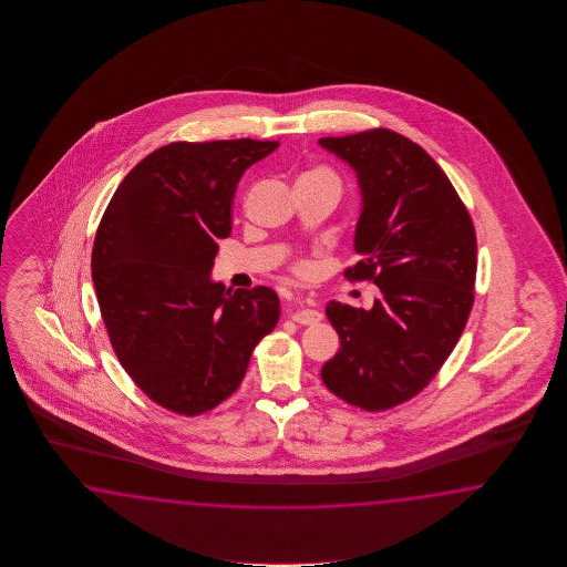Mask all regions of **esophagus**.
<instances>
[{
	"mask_svg": "<svg viewBox=\"0 0 567 567\" xmlns=\"http://www.w3.org/2000/svg\"><path fill=\"white\" fill-rule=\"evenodd\" d=\"M291 318H293V322H298V324L310 326L318 324V322L324 318V313L320 312V310H316V308L298 306L296 312L291 313Z\"/></svg>",
	"mask_w": 567,
	"mask_h": 567,
	"instance_id": "esophagus-1",
	"label": "esophagus"
}]
</instances>
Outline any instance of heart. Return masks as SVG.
Here are the masks:
<instances>
[{
  "label": "heart",
  "mask_w": 567,
  "mask_h": 567,
  "mask_svg": "<svg viewBox=\"0 0 567 567\" xmlns=\"http://www.w3.org/2000/svg\"><path fill=\"white\" fill-rule=\"evenodd\" d=\"M298 182H313V184H326V186H332L338 194H340V188H342V181H340V176H338L337 172L332 168H328V166H313V168L308 169V172H303L300 176V181ZM293 269L301 274V276H306V274H310L312 271V266L308 264V261H296L293 264Z\"/></svg>",
  "instance_id": "heart-1"
}]
</instances>
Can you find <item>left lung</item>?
I'll use <instances>...</instances> for the list:
<instances>
[{"instance_id":"left-lung-1","label":"left lung","mask_w":567,"mask_h":567,"mask_svg":"<svg viewBox=\"0 0 567 567\" xmlns=\"http://www.w3.org/2000/svg\"><path fill=\"white\" fill-rule=\"evenodd\" d=\"M357 169L362 210L344 269L381 289L371 310L328 301L340 350L324 385L354 408L385 411L430 385L456 347L474 303L476 233L468 208L422 145L386 127L322 137Z\"/></svg>"}]
</instances>
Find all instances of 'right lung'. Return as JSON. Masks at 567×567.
Segmentation results:
<instances>
[{
    "mask_svg": "<svg viewBox=\"0 0 567 567\" xmlns=\"http://www.w3.org/2000/svg\"><path fill=\"white\" fill-rule=\"evenodd\" d=\"M279 142H172L123 178L96 229L91 269L109 342L159 408L194 417L230 398L279 320L266 286L210 281L243 172Z\"/></svg>",
    "mask_w": 567,
    "mask_h": 567,
    "instance_id": "1",
    "label": "right lung"
}]
</instances>
